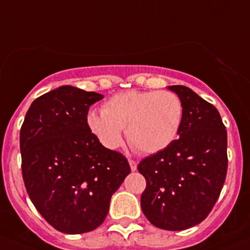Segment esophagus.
<instances>
[{
	"mask_svg": "<svg viewBox=\"0 0 250 250\" xmlns=\"http://www.w3.org/2000/svg\"><path fill=\"white\" fill-rule=\"evenodd\" d=\"M129 165H130V169L131 171H136V168H138V164H136V161L131 160V159H129Z\"/></svg>",
	"mask_w": 250,
	"mask_h": 250,
	"instance_id": "esophagus-1",
	"label": "esophagus"
}]
</instances>
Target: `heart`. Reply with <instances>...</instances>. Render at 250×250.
Here are the masks:
<instances>
[{
    "mask_svg": "<svg viewBox=\"0 0 250 250\" xmlns=\"http://www.w3.org/2000/svg\"><path fill=\"white\" fill-rule=\"evenodd\" d=\"M184 104L171 91L120 92L103 104L102 111L87 112V129L104 148L114 150L123 141L144 154H154L171 146L179 136Z\"/></svg>",
    "mask_w": 250,
    "mask_h": 250,
    "instance_id": "heart-1",
    "label": "heart"
}]
</instances>
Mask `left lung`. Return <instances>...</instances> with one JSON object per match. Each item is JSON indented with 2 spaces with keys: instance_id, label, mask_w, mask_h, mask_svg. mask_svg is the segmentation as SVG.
Instances as JSON below:
<instances>
[{
  "instance_id": "left-lung-1",
  "label": "left lung",
  "mask_w": 250,
  "mask_h": 250,
  "mask_svg": "<svg viewBox=\"0 0 250 250\" xmlns=\"http://www.w3.org/2000/svg\"><path fill=\"white\" fill-rule=\"evenodd\" d=\"M184 104L179 139L139 164L146 178L141 209L153 226L185 230L204 221L226 182L227 129L217 109L184 85L168 86Z\"/></svg>"
}]
</instances>
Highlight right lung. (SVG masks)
<instances>
[{
    "instance_id": "right-lung-1",
    "label": "right lung",
    "mask_w": 250,
    "mask_h": 250,
    "mask_svg": "<svg viewBox=\"0 0 250 250\" xmlns=\"http://www.w3.org/2000/svg\"><path fill=\"white\" fill-rule=\"evenodd\" d=\"M103 95L64 85L29 106L20 130L22 177L37 210L54 229L84 234L103 223L112 194L130 173L127 159L87 129Z\"/></svg>"
}]
</instances>
